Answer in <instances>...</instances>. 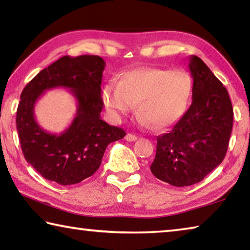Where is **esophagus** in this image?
Segmentation results:
<instances>
[{
  "label": "esophagus",
  "mask_w": 250,
  "mask_h": 250,
  "mask_svg": "<svg viewBox=\"0 0 250 250\" xmlns=\"http://www.w3.org/2000/svg\"><path fill=\"white\" fill-rule=\"evenodd\" d=\"M125 141H129V142H133V141H135L138 139V137L137 135H134V134H132V133H128V134H125Z\"/></svg>",
  "instance_id": "34e87169"
}]
</instances>
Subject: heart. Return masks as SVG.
<instances>
[{"instance_id": "obj_1", "label": "heart", "mask_w": 250, "mask_h": 250, "mask_svg": "<svg viewBox=\"0 0 250 250\" xmlns=\"http://www.w3.org/2000/svg\"><path fill=\"white\" fill-rule=\"evenodd\" d=\"M193 80L186 71L143 67L126 71L120 82H110L103 91L105 108L113 119L132 112L139 104L143 124L162 129L179 121L188 109Z\"/></svg>"}]
</instances>
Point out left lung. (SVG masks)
Masks as SVG:
<instances>
[{
    "instance_id": "obj_1",
    "label": "left lung",
    "mask_w": 250,
    "mask_h": 250,
    "mask_svg": "<svg viewBox=\"0 0 250 250\" xmlns=\"http://www.w3.org/2000/svg\"><path fill=\"white\" fill-rule=\"evenodd\" d=\"M192 104L168 133L156 138L151 172L173 186L201 182L225 158L232 129L227 89L200 57H189Z\"/></svg>"
}]
</instances>
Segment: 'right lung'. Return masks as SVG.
<instances>
[{"instance_id":"add662e5","label":"right lung","mask_w":250,"mask_h":250,"mask_svg":"<svg viewBox=\"0 0 250 250\" xmlns=\"http://www.w3.org/2000/svg\"><path fill=\"white\" fill-rule=\"evenodd\" d=\"M105 62L95 55L64 56L40 71L21 95L16 112L25 160L48 181L77 184L98 170L109 143L125 135L121 128L101 119V80ZM66 87L78 101L71 125L57 135L44 130L33 115L36 101L46 90Z\"/></svg>"}]
</instances>
